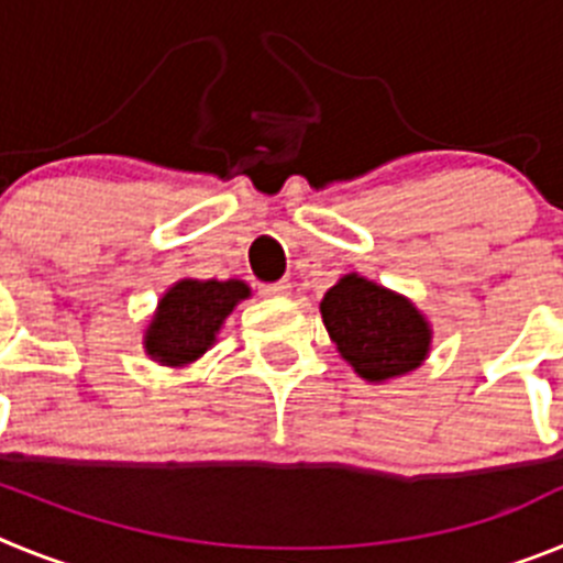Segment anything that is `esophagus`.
Masks as SVG:
<instances>
[{
	"label": "esophagus",
	"instance_id": "1",
	"mask_svg": "<svg viewBox=\"0 0 563 563\" xmlns=\"http://www.w3.org/2000/svg\"><path fill=\"white\" fill-rule=\"evenodd\" d=\"M290 282H287V278H278V282H271V285H262L258 287V292H262V296H267V298H276V296H287V292H290Z\"/></svg>",
	"mask_w": 563,
	"mask_h": 563
}]
</instances>
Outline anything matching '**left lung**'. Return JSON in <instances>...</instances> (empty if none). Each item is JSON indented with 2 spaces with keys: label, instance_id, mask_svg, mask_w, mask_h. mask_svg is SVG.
I'll return each instance as SVG.
<instances>
[{
  "label": "left lung",
  "instance_id": "left-lung-1",
  "mask_svg": "<svg viewBox=\"0 0 563 563\" xmlns=\"http://www.w3.org/2000/svg\"><path fill=\"white\" fill-rule=\"evenodd\" d=\"M338 352L366 380L417 369L429 355L431 330L411 301L361 276H343L321 301Z\"/></svg>",
  "mask_w": 563,
  "mask_h": 563
}]
</instances>
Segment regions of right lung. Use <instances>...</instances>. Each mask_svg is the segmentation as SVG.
<instances>
[{
  "label": "right lung",
  "instance_id": "add662e5",
  "mask_svg": "<svg viewBox=\"0 0 563 563\" xmlns=\"http://www.w3.org/2000/svg\"><path fill=\"white\" fill-rule=\"evenodd\" d=\"M251 296L245 282H197L183 278L161 298L157 316L146 332V352L154 361L180 366L202 355L242 298Z\"/></svg>",
  "mask_w": 563,
  "mask_h": 563
}]
</instances>
